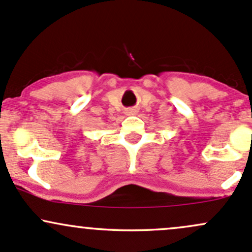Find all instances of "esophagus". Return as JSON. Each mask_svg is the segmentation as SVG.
<instances>
[{
    "instance_id": "obj_1",
    "label": "esophagus",
    "mask_w": 252,
    "mask_h": 252,
    "mask_svg": "<svg viewBox=\"0 0 252 252\" xmlns=\"http://www.w3.org/2000/svg\"><path fill=\"white\" fill-rule=\"evenodd\" d=\"M137 111H136V109H128L126 110V115H135V113H136Z\"/></svg>"
}]
</instances>
